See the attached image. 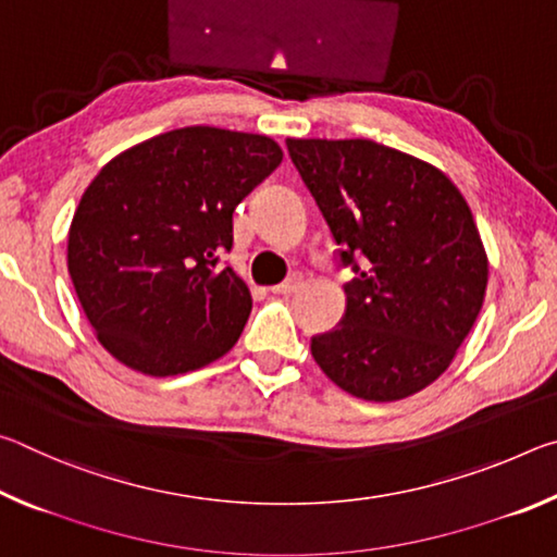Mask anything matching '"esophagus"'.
<instances>
[{
    "mask_svg": "<svg viewBox=\"0 0 557 557\" xmlns=\"http://www.w3.org/2000/svg\"><path fill=\"white\" fill-rule=\"evenodd\" d=\"M301 280H305L301 277V272H292L285 282H280V285L272 287V295H292V292H297L301 287Z\"/></svg>",
    "mask_w": 557,
    "mask_h": 557,
    "instance_id": "obj_1",
    "label": "esophagus"
}]
</instances>
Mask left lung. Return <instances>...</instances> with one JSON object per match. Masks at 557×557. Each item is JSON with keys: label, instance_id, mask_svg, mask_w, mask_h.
Returning a JSON list of instances; mask_svg holds the SVG:
<instances>
[{"label": "left lung", "instance_id": "1", "mask_svg": "<svg viewBox=\"0 0 557 557\" xmlns=\"http://www.w3.org/2000/svg\"><path fill=\"white\" fill-rule=\"evenodd\" d=\"M354 270L312 356L338 388L393 403L449 369L482 312L488 262L465 196L437 166L371 139H287Z\"/></svg>", "mask_w": 557, "mask_h": 557}]
</instances>
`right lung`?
<instances>
[{
  "label": "right lung",
  "mask_w": 557,
  "mask_h": 557,
  "mask_svg": "<svg viewBox=\"0 0 557 557\" xmlns=\"http://www.w3.org/2000/svg\"><path fill=\"white\" fill-rule=\"evenodd\" d=\"M282 162L265 135L182 127L125 149L75 209L69 272L98 342L139 373L178 375L228 354L252 299L219 256L233 211Z\"/></svg>",
  "instance_id": "obj_1"
}]
</instances>
